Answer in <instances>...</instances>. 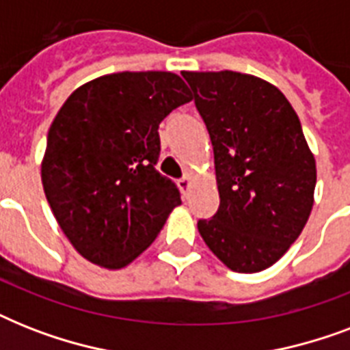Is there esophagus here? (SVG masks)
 I'll return each mask as SVG.
<instances>
[{"mask_svg": "<svg viewBox=\"0 0 350 350\" xmlns=\"http://www.w3.org/2000/svg\"><path fill=\"white\" fill-rule=\"evenodd\" d=\"M191 180L192 176L191 174H185L183 178H181L180 181H178V187H180L181 194H183V198L189 196V189H191Z\"/></svg>", "mask_w": 350, "mask_h": 350, "instance_id": "34e87169", "label": "esophagus"}]
</instances>
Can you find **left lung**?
I'll return each instance as SVG.
<instances>
[{
    "label": "left lung",
    "instance_id": "left-lung-1",
    "mask_svg": "<svg viewBox=\"0 0 350 350\" xmlns=\"http://www.w3.org/2000/svg\"><path fill=\"white\" fill-rule=\"evenodd\" d=\"M214 148L219 208L200 219L207 247L234 272L274 265L312 211L316 159L293 105L250 74L187 72Z\"/></svg>",
    "mask_w": 350,
    "mask_h": 350
}]
</instances>
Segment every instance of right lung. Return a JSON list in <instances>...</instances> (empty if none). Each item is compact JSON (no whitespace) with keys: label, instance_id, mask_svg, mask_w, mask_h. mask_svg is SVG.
Masks as SVG:
<instances>
[{"label":"right lung","instance_id":"add662e5","mask_svg":"<svg viewBox=\"0 0 350 350\" xmlns=\"http://www.w3.org/2000/svg\"><path fill=\"white\" fill-rule=\"evenodd\" d=\"M191 101L178 74L118 72L81 85L46 136L41 181L85 260L121 269L152 243L180 191L156 170L159 123Z\"/></svg>","mask_w":350,"mask_h":350}]
</instances>
